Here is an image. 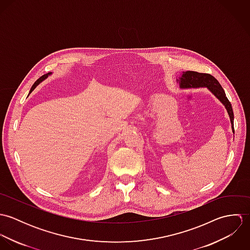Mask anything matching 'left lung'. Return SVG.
Segmentation results:
<instances>
[{
	"mask_svg": "<svg viewBox=\"0 0 250 250\" xmlns=\"http://www.w3.org/2000/svg\"><path fill=\"white\" fill-rule=\"evenodd\" d=\"M179 84L181 88H196V87H207L214 96L226 107L230 117L233 133L234 131V113L232 105L227 99L223 88L217 80L210 74L198 73L195 71L183 72L181 78H179Z\"/></svg>",
	"mask_w": 250,
	"mask_h": 250,
	"instance_id": "obj_1",
	"label": "left lung"
}]
</instances>
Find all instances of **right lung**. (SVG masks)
I'll return each mask as SVG.
<instances>
[{"label": "right lung", "mask_w": 250, "mask_h": 250, "mask_svg": "<svg viewBox=\"0 0 250 250\" xmlns=\"http://www.w3.org/2000/svg\"><path fill=\"white\" fill-rule=\"evenodd\" d=\"M49 74H51V73H49ZM49 74H45V75L41 76V77H40L38 80H36V83L33 84L32 88H31V90H30V93H31V92H32V91H33V90L36 88V85H38V84H39V83H41L43 80H45V79L48 77V75H49Z\"/></svg>", "instance_id": "1"}]
</instances>
